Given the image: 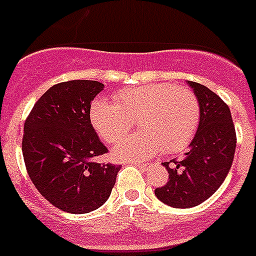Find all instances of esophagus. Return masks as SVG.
Masks as SVG:
<instances>
[{"instance_id":"1","label":"esophagus","mask_w":256,"mask_h":256,"mask_svg":"<svg viewBox=\"0 0 256 256\" xmlns=\"http://www.w3.org/2000/svg\"><path fill=\"white\" fill-rule=\"evenodd\" d=\"M133 165H136V166H138V168H141V169L148 168V164H140V162H133Z\"/></svg>"}]
</instances>
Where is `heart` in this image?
Wrapping results in <instances>:
<instances>
[{"instance_id":"heart-1","label":"heart","mask_w":256,"mask_h":256,"mask_svg":"<svg viewBox=\"0 0 256 256\" xmlns=\"http://www.w3.org/2000/svg\"><path fill=\"white\" fill-rule=\"evenodd\" d=\"M92 126L108 144L120 141L138 122L140 132L116 144L118 162L148 159L164 148L183 150L194 138L200 122L195 94L169 83L142 84L118 91L114 101L96 98L90 108Z\"/></svg>"}]
</instances>
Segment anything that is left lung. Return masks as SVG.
<instances>
[{"label":"left lung","instance_id":"left-lung-1","mask_svg":"<svg viewBox=\"0 0 256 256\" xmlns=\"http://www.w3.org/2000/svg\"><path fill=\"white\" fill-rule=\"evenodd\" d=\"M187 84L200 104L198 130L180 162H173L174 166L162 162L169 180L155 190L162 204L177 209H188L208 200L224 182L236 151V130L230 108L205 86L190 80Z\"/></svg>","mask_w":256,"mask_h":256}]
</instances>
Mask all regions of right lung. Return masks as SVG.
<instances>
[{"label": "right lung", "mask_w": 256, "mask_h": 256, "mask_svg": "<svg viewBox=\"0 0 256 256\" xmlns=\"http://www.w3.org/2000/svg\"><path fill=\"white\" fill-rule=\"evenodd\" d=\"M105 86L69 80L52 86L24 124L22 156L32 182L54 206L86 214L102 206L122 165L100 164L108 152L90 120V108Z\"/></svg>", "instance_id": "obj_1"}]
</instances>
